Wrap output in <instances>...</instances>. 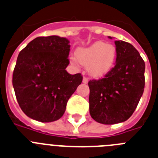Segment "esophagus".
I'll use <instances>...</instances> for the list:
<instances>
[{"mask_svg":"<svg viewBox=\"0 0 158 158\" xmlns=\"http://www.w3.org/2000/svg\"><path fill=\"white\" fill-rule=\"evenodd\" d=\"M83 83H88V79H87V77H83Z\"/></svg>","mask_w":158,"mask_h":158,"instance_id":"esophagus-1","label":"esophagus"}]
</instances>
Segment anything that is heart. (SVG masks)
<instances>
[{
  "label": "heart",
  "mask_w": 158,
  "mask_h": 158,
  "mask_svg": "<svg viewBox=\"0 0 158 158\" xmlns=\"http://www.w3.org/2000/svg\"><path fill=\"white\" fill-rule=\"evenodd\" d=\"M76 58L79 64L87 67L89 73L94 77L107 74L113 68L116 59V48L110 44L98 41L88 47L76 50ZM75 62L74 58H71Z\"/></svg>",
  "instance_id": "obj_1"
}]
</instances>
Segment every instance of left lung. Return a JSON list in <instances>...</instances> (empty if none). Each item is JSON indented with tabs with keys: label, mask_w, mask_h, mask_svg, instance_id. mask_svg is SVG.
Instances as JSON below:
<instances>
[{
	"label": "left lung",
	"mask_w": 158,
	"mask_h": 158,
	"mask_svg": "<svg viewBox=\"0 0 158 158\" xmlns=\"http://www.w3.org/2000/svg\"><path fill=\"white\" fill-rule=\"evenodd\" d=\"M114 44V67L104 78L88 83L90 116L106 125L127 121L136 109L145 87V62L139 52L125 41Z\"/></svg>",
	"instance_id": "1"
}]
</instances>
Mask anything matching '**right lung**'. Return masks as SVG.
Returning <instances> with one entry per match:
<instances>
[{
  "instance_id": "obj_1",
  "label": "right lung",
  "mask_w": 158,
  "mask_h": 158,
  "mask_svg": "<svg viewBox=\"0 0 158 158\" xmlns=\"http://www.w3.org/2000/svg\"><path fill=\"white\" fill-rule=\"evenodd\" d=\"M69 40L58 35L31 40L17 57L13 75L16 100L28 117L41 123L58 120L68 99L83 81L80 73L71 75Z\"/></svg>"
}]
</instances>
